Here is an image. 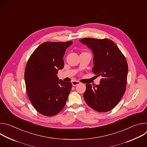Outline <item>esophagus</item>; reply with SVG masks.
I'll use <instances>...</instances> for the list:
<instances>
[{
    "instance_id": "esophagus-1",
    "label": "esophagus",
    "mask_w": 147,
    "mask_h": 147,
    "mask_svg": "<svg viewBox=\"0 0 147 147\" xmlns=\"http://www.w3.org/2000/svg\"><path fill=\"white\" fill-rule=\"evenodd\" d=\"M71 84H72V85L73 86H78V85L80 84V82L79 81H75L74 80V81H73L71 82Z\"/></svg>"
}]
</instances>
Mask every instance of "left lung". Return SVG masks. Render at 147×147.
I'll return each mask as SVG.
<instances>
[{
  "label": "left lung",
  "mask_w": 147,
  "mask_h": 147,
  "mask_svg": "<svg viewBox=\"0 0 147 147\" xmlns=\"http://www.w3.org/2000/svg\"><path fill=\"white\" fill-rule=\"evenodd\" d=\"M94 55L92 72L102 78L99 85L86 84L84 98L88 105L99 112L113 109L123 96L127 83L128 65L117 46L109 39L83 38Z\"/></svg>",
  "instance_id": "left-lung-1"
}]
</instances>
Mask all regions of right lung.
<instances>
[{"label": "right lung", "instance_id": "right-lung-1", "mask_svg": "<svg viewBox=\"0 0 147 147\" xmlns=\"http://www.w3.org/2000/svg\"><path fill=\"white\" fill-rule=\"evenodd\" d=\"M73 43L47 42L31 55L25 70L26 90L34 108L40 114L52 116L63 109L71 91V82L59 80V70L64 67L63 56Z\"/></svg>", "mask_w": 147, "mask_h": 147}]
</instances>
